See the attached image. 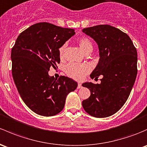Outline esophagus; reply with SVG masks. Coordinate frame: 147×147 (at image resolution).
I'll use <instances>...</instances> for the list:
<instances>
[{
  "label": "esophagus",
  "instance_id": "esophagus-1",
  "mask_svg": "<svg viewBox=\"0 0 147 147\" xmlns=\"http://www.w3.org/2000/svg\"><path fill=\"white\" fill-rule=\"evenodd\" d=\"M82 87V84L80 82L78 83V89H80Z\"/></svg>",
  "mask_w": 147,
  "mask_h": 147
}]
</instances>
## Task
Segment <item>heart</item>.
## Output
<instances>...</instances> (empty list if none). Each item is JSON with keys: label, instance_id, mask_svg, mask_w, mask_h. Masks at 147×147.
Masks as SVG:
<instances>
[{"label": "heart", "instance_id": "obj_1", "mask_svg": "<svg viewBox=\"0 0 147 147\" xmlns=\"http://www.w3.org/2000/svg\"><path fill=\"white\" fill-rule=\"evenodd\" d=\"M78 44L80 49L84 53L91 52L93 49L92 42L90 40L86 37H82L78 40ZM65 45H63L59 49V56L62 58L64 54ZM90 71V68L88 65L84 64H78V63H71L67 64L65 67V72L69 77L78 80H81L85 77V75Z\"/></svg>", "mask_w": 147, "mask_h": 147}]
</instances>
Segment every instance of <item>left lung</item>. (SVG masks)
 Segmentation results:
<instances>
[{"label": "left lung", "instance_id": "8db88e82", "mask_svg": "<svg viewBox=\"0 0 147 147\" xmlns=\"http://www.w3.org/2000/svg\"><path fill=\"white\" fill-rule=\"evenodd\" d=\"M82 32L96 42L99 51V61L91 78L103 77L100 84H82L91 92L82 106L92 116L106 118L118 112L129 97L137 74V49L127 34L111 25L94 26Z\"/></svg>", "mask_w": 147, "mask_h": 147}]
</instances>
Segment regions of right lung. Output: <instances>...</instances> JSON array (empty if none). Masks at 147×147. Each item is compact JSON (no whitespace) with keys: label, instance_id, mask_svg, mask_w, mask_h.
Returning a JSON list of instances; mask_svg holds the SVG:
<instances>
[{"label":"right lung","instance_id":"1","mask_svg":"<svg viewBox=\"0 0 147 147\" xmlns=\"http://www.w3.org/2000/svg\"><path fill=\"white\" fill-rule=\"evenodd\" d=\"M75 34L73 29L36 23L23 31L12 47L14 82L24 103L38 115L59 113L67 94L78 86L67 77L56 79L49 75L50 67L55 68L61 61L59 49Z\"/></svg>","mask_w":147,"mask_h":147}]
</instances>
